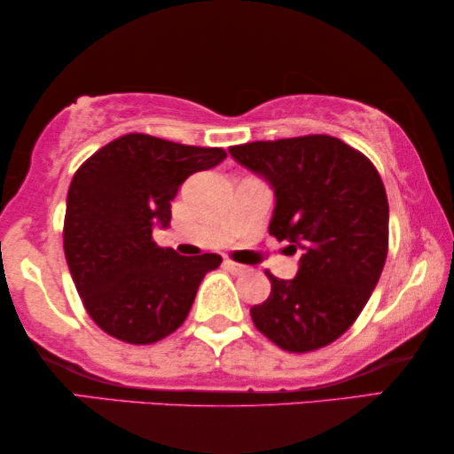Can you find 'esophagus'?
Wrapping results in <instances>:
<instances>
[{
  "mask_svg": "<svg viewBox=\"0 0 454 454\" xmlns=\"http://www.w3.org/2000/svg\"><path fill=\"white\" fill-rule=\"evenodd\" d=\"M223 264H225V269L235 272V275H241V272H246V266L233 262V260H225V262H223Z\"/></svg>",
  "mask_w": 454,
  "mask_h": 454,
  "instance_id": "1",
  "label": "esophagus"
}]
</instances>
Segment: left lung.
Instances as JSON below:
<instances>
[{
	"mask_svg": "<svg viewBox=\"0 0 454 454\" xmlns=\"http://www.w3.org/2000/svg\"><path fill=\"white\" fill-rule=\"evenodd\" d=\"M275 192L269 233L300 252L295 278H277L250 309L262 334L306 353L339 339L368 303L388 252V200L376 167L326 134L231 146Z\"/></svg>",
	"mask_w": 454,
	"mask_h": 454,
	"instance_id": "8db88e82",
	"label": "left lung"
}]
</instances>
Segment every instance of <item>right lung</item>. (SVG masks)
<instances>
[{"label":"right lung","mask_w":454,"mask_h":454,"mask_svg":"<svg viewBox=\"0 0 454 454\" xmlns=\"http://www.w3.org/2000/svg\"><path fill=\"white\" fill-rule=\"evenodd\" d=\"M223 148L185 146L148 134L121 136L74 176L66 202L64 252L90 318L111 337L157 343L184 325L198 285L219 254L179 256L153 241L192 173L213 169Z\"/></svg>","instance_id":"add662e5"}]
</instances>
